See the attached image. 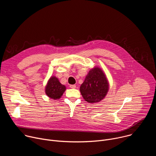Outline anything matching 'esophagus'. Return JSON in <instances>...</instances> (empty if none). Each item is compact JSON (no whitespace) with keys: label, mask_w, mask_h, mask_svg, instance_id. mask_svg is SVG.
<instances>
[{"label":"esophagus","mask_w":156,"mask_h":156,"mask_svg":"<svg viewBox=\"0 0 156 156\" xmlns=\"http://www.w3.org/2000/svg\"><path fill=\"white\" fill-rule=\"evenodd\" d=\"M70 87L71 88L74 89V88H76V85H75V84H70Z\"/></svg>","instance_id":"esophagus-1"}]
</instances>
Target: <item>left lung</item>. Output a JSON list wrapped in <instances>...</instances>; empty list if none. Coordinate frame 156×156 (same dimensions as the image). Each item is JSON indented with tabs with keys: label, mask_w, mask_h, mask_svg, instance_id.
Masks as SVG:
<instances>
[{
	"label": "left lung",
	"mask_w": 156,
	"mask_h": 156,
	"mask_svg": "<svg viewBox=\"0 0 156 156\" xmlns=\"http://www.w3.org/2000/svg\"><path fill=\"white\" fill-rule=\"evenodd\" d=\"M108 87L109 84L103 71L99 67H94L86 75L80 90L86 101L96 103L105 98Z\"/></svg>",
	"instance_id": "8db88e82"
}]
</instances>
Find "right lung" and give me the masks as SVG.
I'll return each mask as SVG.
<instances>
[{
	"mask_svg": "<svg viewBox=\"0 0 156 156\" xmlns=\"http://www.w3.org/2000/svg\"><path fill=\"white\" fill-rule=\"evenodd\" d=\"M65 90V86L62 84L57 78L55 76H52L48 82L45 89V92L46 95L50 98L58 99L61 98Z\"/></svg>",
	"mask_w": 156,
	"mask_h": 156,
	"instance_id": "right-lung-1",
	"label": "right lung"
}]
</instances>
